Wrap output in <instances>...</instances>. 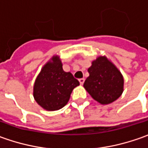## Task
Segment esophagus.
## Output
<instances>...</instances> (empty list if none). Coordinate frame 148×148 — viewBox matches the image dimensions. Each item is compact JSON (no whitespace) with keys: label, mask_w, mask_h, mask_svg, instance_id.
I'll return each instance as SVG.
<instances>
[{"label":"esophagus","mask_w":148,"mask_h":148,"mask_svg":"<svg viewBox=\"0 0 148 148\" xmlns=\"http://www.w3.org/2000/svg\"><path fill=\"white\" fill-rule=\"evenodd\" d=\"M85 82V79L84 78H81V79H79V82L81 85H83V83Z\"/></svg>","instance_id":"esophagus-1"}]
</instances>
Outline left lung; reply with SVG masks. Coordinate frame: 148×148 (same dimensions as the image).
<instances>
[{
    "mask_svg": "<svg viewBox=\"0 0 148 148\" xmlns=\"http://www.w3.org/2000/svg\"><path fill=\"white\" fill-rule=\"evenodd\" d=\"M90 74L84 87L91 97L102 105L116 100L123 90L121 72L105 57H99L88 69Z\"/></svg>",
    "mask_w": 148,
    "mask_h": 148,
    "instance_id": "8db88e82",
    "label": "left lung"
}]
</instances>
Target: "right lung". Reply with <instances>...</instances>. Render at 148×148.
<instances>
[{"mask_svg":"<svg viewBox=\"0 0 148 148\" xmlns=\"http://www.w3.org/2000/svg\"><path fill=\"white\" fill-rule=\"evenodd\" d=\"M43 67L34 83V97L46 110H58L70 99L72 90L80 83L71 72H66L59 58L53 57Z\"/></svg>","mask_w":148,"mask_h":148,"instance_id":"1","label":"right lung"}]
</instances>
